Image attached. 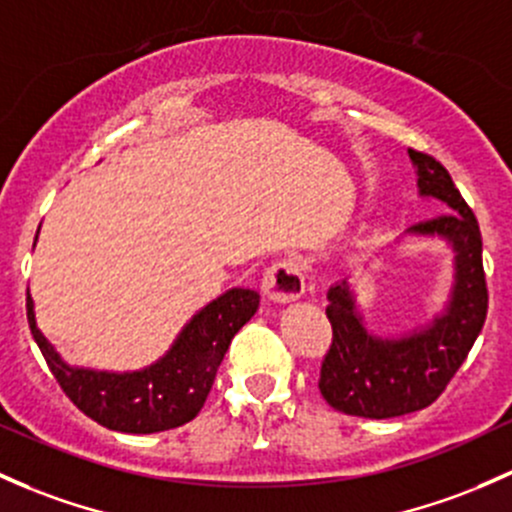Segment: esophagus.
<instances>
[{"mask_svg": "<svg viewBox=\"0 0 512 512\" xmlns=\"http://www.w3.org/2000/svg\"><path fill=\"white\" fill-rule=\"evenodd\" d=\"M304 289V265H301L297 257L274 262L270 270L265 272V277H262V292H265L272 301H279V304L299 299L301 294H304Z\"/></svg>", "mask_w": 512, "mask_h": 512, "instance_id": "1", "label": "esophagus"}]
</instances>
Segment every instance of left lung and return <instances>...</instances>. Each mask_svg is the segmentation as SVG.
I'll return each instance as SVG.
<instances>
[{
	"label": "left lung",
	"instance_id": "1",
	"mask_svg": "<svg viewBox=\"0 0 512 512\" xmlns=\"http://www.w3.org/2000/svg\"><path fill=\"white\" fill-rule=\"evenodd\" d=\"M422 198H437L449 213L412 225L407 235L439 238L454 250V284L441 314L402 336L365 328L351 284L328 289L326 316L333 341L321 363L319 390L333 410L365 419H390L432 405L469 355L488 311L483 242L476 215L449 171L429 154L410 149Z\"/></svg>",
	"mask_w": 512,
	"mask_h": 512
}]
</instances>
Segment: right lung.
Wrapping results in <instances>:
<instances>
[{
    "label": "right lung",
    "instance_id": "1",
    "mask_svg": "<svg viewBox=\"0 0 512 512\" xmlns=\"http://www.w3.org/2000/svg\"><path fill=\"white\" fill-rule=\"evenodd\" d=\"M257 306L260 294L252 289H228L193 314L157 363L132 373L73 368L36 326L31 297L26 316L53 378L80 412L112 432L154 434L181 427L201 412L230 341Z\"/></svg>",
    "mask_w": 512,
    "mask_h": 512
}]
</instances>
